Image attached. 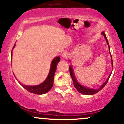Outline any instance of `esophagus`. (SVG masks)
Returning <instances> with one entry per match:
<instances>
[{
	"mask_svg": "<svg viewBox=\"0 0 124 124\" xmlns=\"http://www.w3.org/2000/svg\"><path fill=\"white\" fill-rule=\"evenodd\" d=\"M62 58H64V59L68 58V57H69V53L67 52H63V53H62Z\"/></svg>",
	"mask_w": 124,
	"mask_h": 124,
	"instance_id": "esophagus-1",
	"label": "esophagus"
}]
</instances>
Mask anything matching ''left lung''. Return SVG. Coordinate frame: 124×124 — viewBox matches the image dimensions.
<instances>
[{
  "instance_id": "1",
  "label": "left lung",
  "mask_w": 124,
  "mask_h": 124,
  "mask_svg": "<svg viewBox=\"0 0 124 124\" xmlns=\"http://www.w3.org/2000/svg\"><path fill=\"white\" fill-rule=\"evenodd\" d=\"M101 34L103 35L104 37V38L106 40V42H107V44H108V47H109V49H110L109 44H108V41H107V37H106V35H105L104 32H102V33H101ZM112 65H113V61H112ZM69 70H70V75H71V78H72V81H73L74 86V87H76V89H77V91L80 92V93H82V94H84V95H93V94H95V93H97V92H99L100 91H101V90L105 86H106V85L107 84V82H108V79H109V78H110V75H111V74H110V76H108V78H107V80L106 81V82H105V83H104L101 86V87H100L99 89H89V88H87V87H83V86H82L80 84H79V83L77 82V80H76L74 76V73H73V71H72V67H71V66H70V67Z\"/></svg>"
}]
</instances>
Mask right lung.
I'll return each mask as SVG.
<instances>
[{"instance_id": "1", "label": "right lung", "mask_w": 124, "mask_h": 124, "mask_svg": "<svg viewBox=\"0 0 124 124\" xmlns=\"http://www.w3.org/2000/svg\"><path fill=\"white\" fill-rule=\"evenodd\" d=\"M15 46H16V44H14L13 48H14ZM11 54H12V52H11ZM59 61L60 57H55L54 59L52 61L49 74H48V77L46 78V80H45L43 83H41V84L37 86H25L21 84V83L20 84L22 85V86H23L24 88H25L27 91L31 92V93H33L37 95H41L47 93V92H48V91L51 89V88L53 87L54 74L55 72H56L57 63H58Z\"/></svg>"}]
</instances>
